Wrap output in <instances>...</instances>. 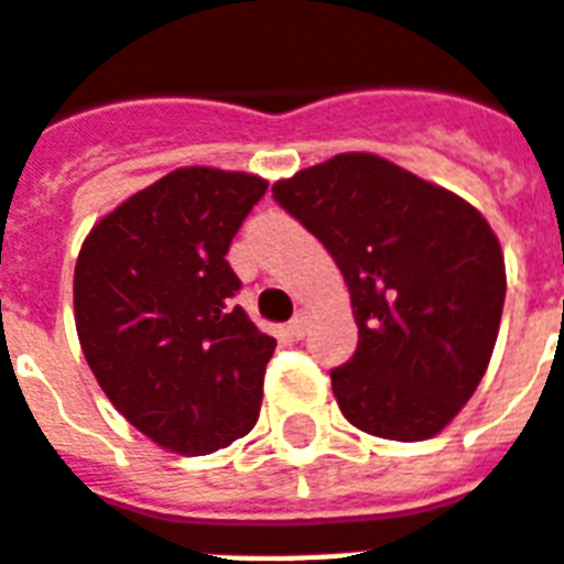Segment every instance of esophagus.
Segmentation results:
<instances>
[{
  "label": "esophagus",
  "mask_w": 564,
  "mask_h": 564,
  "mask_svg": "<svg viewBox=\"0 0 564 564\" xmlns=\"http://www.w3.org/2000/svg\"><path fill=\"white\" fill-rule=\"evenodd\" d=\"M288 333L294 338H303L308 333V315L306 312H300V315L291 317V324H288Z\"/></svg>",
  "instance_id": "obj_1"
}]
</instances>
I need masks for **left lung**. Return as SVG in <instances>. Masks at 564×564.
<instances>
[{
	"mask_svg": "<svg viewBox=\"0 0 564 564\" xmlns=\"http://www.w3.org/2000/svg\"><path fill=\"white\" fill-rule=\"evenodd\" d=\"M324 243L350 291L359 341L329 371L350 425L427 440L488 371L506 303V261L476 207L378 154H336L273 184Z\"/></svg>",
	"mask_w": 564,
	"mask_h": 564,
	"instance_id": "left-lung-1",
	"label": "left lung"
}]
</instances>
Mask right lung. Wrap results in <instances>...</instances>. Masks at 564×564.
I'll return each instance as SVG.
<instances>
[{
  "instance_id": "1",
  "label": "right lung",
  "mask_w": 564,
  "mask_h": 564,
  "mask_svg": "<svg viewBox=\"0 0 564 564\" xmlns=\"http://www.w3.org/2000/svg\"><path fill=\"white\" fill-rule=\"evenodd\" d=\"M267 181L186 166L106 214L74 270L76 336L116 410L156 446L210 455L261 410L264 336L231 297V237Z\"/></svg>"
}]
</instances>
